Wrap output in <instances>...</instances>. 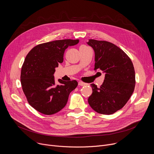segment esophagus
<instances>
[{"mask_svg": "<svg viewBox=\"0 0 154 154\" xmlns=\"http://www.w3.org/2000/svg\"><path fill=\"white\" fill-rule=\"evenodd\" d=\"M85 85H86V84L83 82H82V81L79 82V85H80V86H85Z\"/></svg>", "mask_w": 154, "mask_h": 154, "instance_id": "34e87169", "label": "esophagus"}]
</instances>
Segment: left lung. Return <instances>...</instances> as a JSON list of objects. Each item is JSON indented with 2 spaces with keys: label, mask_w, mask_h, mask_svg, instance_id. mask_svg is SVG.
<instances>
[{
  "label": "left lung",
  "mask_w": 154,
  "mask_h": 154,
  "mask_svg": "<svg viewBox=\"0 0 154 154\" xmlns=\"http://www.w3.org/2000/svg\"><path fill=\"white\" fill-rule=\"evenodd\" d=\"M95 52L94 70L105 74L101 86L91 84L92 94L88 102L95 112L110 115L122 109L134 92L135 74L133 63L120 48L109 42L89 39Z\"/></svg>",
  "instance_id": "left-lung-1"
}]
</instances>
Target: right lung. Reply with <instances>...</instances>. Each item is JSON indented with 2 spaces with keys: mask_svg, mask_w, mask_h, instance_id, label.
<instances>
[{
  "mask_svg": "<svg viewBox=\"0 0 154 154\" xmlns=\"http://www.w3.org/2000/svg\"><path fill=\"white\" fill-rule=\"evenodd\" d=\"M79 40H58L37 45L28 53L21 69L23 92L30 106L45 115L61 110L67 104L70 93L77 87L76 80L59 79L56 85L55 67L63 62L65 50L77 44Z\"/></svg>",
  "mask_w": 154,
  "mask_h": 154,
  "instance_id": "obj_1",
  "label": "right lung"
}]
</instances>
